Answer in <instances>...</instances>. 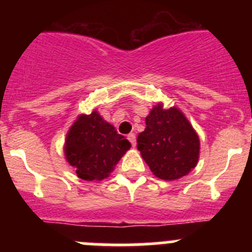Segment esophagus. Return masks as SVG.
Listing matches in <instances>:
<instances>
[{
	"instance_id": "34e87169",
	"label": "esophagus",
	"mask_w": 252,
	"mask_h": 252,
	"mask_svg": "<svg viewBox=\"0 0 252 252\" xmlns=\"http://www.w3.org/2000/svg\"><path fill=\"white\" fill-rule=\"evenodd\" d=\"M128 140L130 141L131 146L135 147V145H136V138H135V134H134V133H130V134H129V135H128Z\"/></svg>"
}]
</instances>
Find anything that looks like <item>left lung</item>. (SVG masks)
<instances>
[{"instance_id": "8db88e82", "label": "left lung", "mask_w": 252, "mask_h": 252, "mask_svg": "<svg viewBox=\"0 0 252 252\" xmlns=\"http://www.w3.org/2000/svg\"><path fill=\"white\" fill-rule=\"evenodd\" d=\"M146 128L139 133L138 150L157 178L175 180L196 167L200 140L183 112L177 107L164 110L158 103L145 119Z\"/></svg>"}]
</instances>
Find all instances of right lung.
Returning a JSON list of instances; mask_svg holds the SVG:
<instances>
[{"label": "right lung", "instance_id": "right-lung-1", "mask_svg": "<svg viewBox=\"0 0 252 252\" xmlns=\"http://www.w3.org/2000/svg\"><path fill=\"white\" fill-rule=\"evenodd\" d=\"M130 149V142L117 133L97 111L80 114L67 133L64 156L84 180H102Z\"/></svg>", "mask_w": 252, "mask_h": 252}]
</instances>
